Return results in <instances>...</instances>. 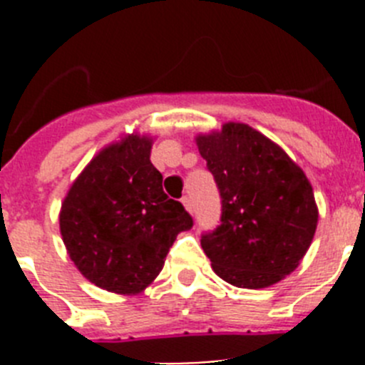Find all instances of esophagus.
I'll list each match as a JSON object with an SVG mask.
<instances>
[{
	"mask_svg": "<svg viewBox=\"0 0 365 365\" xmlns=\"http://www.w3.org/2000/svg\"><path fill=\"white\" fill-rule=\"evenodd\" d=\"M180 201H182V205H185V208L186 210L190 212V214H192V210H193V205H192V199L188 197V195H185V197L180 199Z\"/></svg>",
	"mask_w": 365,
	"mask_h": 365,
	"instance_id": "1",
	"label": "esophagus"
}]
</instances>
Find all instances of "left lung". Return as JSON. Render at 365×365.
I'll return each mask as SVG.
<instances>
[{
	"label": "left lung",
	"mask_w": 365,
	"mask_h": 365,
	"mask_svg": "<svg viewBox=\"0 0 365 365\" xmlns=\"http://www.w3.org/2000/svg\"><path fill=\"white\" fill-rule=\"evenodd\" d=\"M221 193V225L201 247L219 278L265 289L296 270L314 237L318 206L302 168L243 122L195 137Z\"/></svg>",
	"instance_id": "8db88e82"
}]
</instances>
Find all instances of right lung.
I'll use <instances>...</instances> for the list:
<instances>
[{
  "label": "right lung",
  "instance_id": "1",
  "mask_svg": "<svg viewBox=\"0 0 365 365\" xmlns=\"http://www.w3.org/2000/svg\"><path fill=\"white\" fill-rule=\"evenodd\" d=\"M151 135L131 133L89 160L60 208V234L86 279L135 296L153 283L177 234L193 221L168 199L151 164Z\"/></svg>",
  "mask_w": 365,
  "mask_h": 365
}]
</instances>
